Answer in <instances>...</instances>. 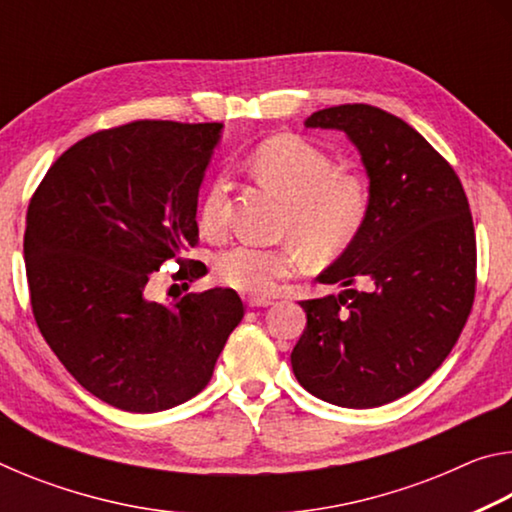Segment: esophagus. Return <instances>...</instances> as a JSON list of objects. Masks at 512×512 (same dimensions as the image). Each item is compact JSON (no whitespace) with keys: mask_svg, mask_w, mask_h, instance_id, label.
Masks as SVG:
<instances>
[{"mask_svg":"<svg viewBox=\"0 0 512 512\" xmlns=\"http://www.w3.org/2000/svg\"><path fill=\"white\" fill-rule=\"evenodd\" d=\"M273 302L266 298H248V307H271Z\"/></svg>","mask_w":512,"mask_h":512,"instance_id":"obj_1","label":"esophagus"}]
</instances>
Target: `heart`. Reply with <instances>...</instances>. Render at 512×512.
I'll return each mask as SVG.
<instances>
[{
  "instance_id": "1",
  "label": "heart",
  "mask_w": 512,
  "mask_h": 512,
  "mask_svg": "<svg viewBox=\"0 0 512 512\" xmlns=\"http://www.w3.org/2000/svg\"><path fill=\"white\" fill-rule=\"evenodd\" d=\"M246 169L259 187L284 201L282 232L293 241L277 248L232 246L214 259L216 277L248 296H268L280 277L309 259L341 257L368 219V189L354 173L339 171L329 153L305 137L273 135L250 153ZM225 192L212 185L198 210V230L219 239L225 230Z\"/></svg>"
}]
</instances>
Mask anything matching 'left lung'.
<instances>
[{"instance_id":"obj_1","label":"left lung","mask_w":512,"mask_h":512,"mask_svg":"<svg viewBox=\"0 0 512 512\" xmlns=\"http://www.w3.org/2000/svg\"><path fill=\"white\" fill-rule=\"evenodd\" d=\"M305 126L354 144L370 207L357 241L316 277L343 291L300 302L307 329L291 352L293 375L329 404L372 409L429 379L463 332L476 273L470 205L454 169L386 110L334 106ZM354 281L367 289L352 290Z\"/></svg>"}]
</instances>
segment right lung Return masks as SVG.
<instances>
[{
    "label": "right lung",
    "instance_id": "right-lung-1",
    "mask_svg": "<svg viewBox=\"0 0 512 512\" xmlns=\"http://www.w3.org/2000/svg\"><path fill=\"white\" fill-rule=\"evenodd\" d=\"M223 124L133 121L76 142L33 194L24 232L31 307L42 336L85 391L115 409L158 413L192 400L244 305L232 289L146 298L198 244V189Z\"/></svg>",
    "mask_w": 512,
    "mask_h": 512
}]
</instances>
